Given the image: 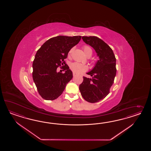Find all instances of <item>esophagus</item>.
<instances>
[{
  "instance_id": "34e87169",
  "label": "esophagus",
  "mask_w": 151,
  "mask_h": 151,
  "mask_svg": "<svg viewBox=\"0 0 151 151\" xmlns=\"http://www.w3.org/2000/svg\"><path fill=\"white\" fill-rule=\"evenodd\" d=\"M76 76V74L75 73H73V76L74 77V76Z\"/></svg>"
}]
</instances>
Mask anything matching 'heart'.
I'll return each mask as SVG.
<instances>
[{
	"mask_svg": "<svg viewBox=\"0 0 151 151\" xmlns=\"http://www.w3.org/2000/svg\"><path fill=\"white\" fill-rule=\"evenodd\" d=\"M82 49L83 51V52L85 55L88 56H91L92 54V50L91 48L88 45H84L82 47ZM73 51V48L71 49L69 51L68 55L69 56L71 55L72 52ZM70 69L71 71L75 73H81L85 72L87 70V66L83 65V64H79L78 63H73L71 64L70 66Z\"/></svg>",
	"mask_w": 151,
	"mask_h": 151,
	"instance_id": "heart-1",
	"label": "heart"
}]
</instances>
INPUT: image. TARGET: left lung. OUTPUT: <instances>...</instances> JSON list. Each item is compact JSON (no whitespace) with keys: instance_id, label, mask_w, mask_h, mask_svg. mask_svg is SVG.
Segmentation results:
<instances>
[{"instance_id":"obj_1","label":"left lung","mask_w":151,"mask_h":151,"mask_svg":"<svg viewBox=\"0 0 151 151\" xmlns=\"http://www.w3.org/2000/svg\"><path fill=\"white\" fill-rule=\"evenodd\" d=\"M86 44L92 47L99 57L95 66L87 74L91 78L83 77L79 86L82 97L90 103L103 100L110 93L116 74V59L112 49L105 42L96 37H82Z\"/></svg>"}]
</instances>
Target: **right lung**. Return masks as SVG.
Here are the masks:
<instances>
[{
    "label": "right lung",
    "mask_w": 151,
    "mask_h": 151,
    "mask_svg": "<svg viewBox=\"0 0 151 151\" xmlns=\"http://www.w3.org/2000/svg\"><path fill=\"white\" fill-rule=\"evenodd\" d=\"M81 38V36L54 37L37 51L32 63V78L37 91L44 99L54 100L58 98L72 79L73 72L65 59L69 50L78 44ZM58 67L63 68L65 73L57 72Z\"/></svg>",
    "instance_id": "obj_1"
}]
</instances>
